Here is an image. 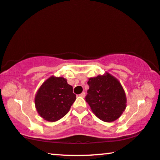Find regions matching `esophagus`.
Instances as JSON below:
<instances>
[{
	"label": "esophagus",
	"mask_w": 160,
	"mask_h": 160,
	"mask_svg": "<svg viewBox=\"0 0 160 160\" xmlns=\"http://www.w3.org/2000/svg\"><path fill=\"white\" fill-rule=\"evenodd\" d=\"M85 94H86L85 92H83L82 94H80V96H81V97H85Z\"/></svg>",
	"instance_id": "esophagus-1"
}]
</instances>
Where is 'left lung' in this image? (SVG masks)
<instances>
[{
	"label": "left lung",
	"mask_w": 160,
	"mask_h": 160,
	"mask_svg": "<svg viewBox=\"0 0 160 160\" xmlns=\"http://www.w3.org/2000/svg\"><path fill=\"white\" fill-rule=\"evenodd\" d=\"M85 97L92 112L105 122L114 121L126 107V97L120 83L109 73L89 78Z\"/></svg>",
	"instance_id": "left-lung-1"
}]
</instances>
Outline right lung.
Listing matches in <instances>:
<instances>
[{"label": "right lung", "mask_w": 160, "mask_h": 160, "mask_svg": "<svg viewBox=\"0 0 160 160\" xmlns=\"http://www.w3.org/2000/svg\"><path fill=\"white\" fill-rule=\"evenodd\" d=\"M76 100L72 86L63 77L52 76L45 81L36 94L34 103L39 115L50 122L65 116Z\"/></svg>", "instance_id": "obj_1"}]
</instances>
